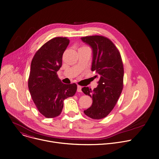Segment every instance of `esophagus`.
<instances>
[{"mask_svg":"<svg viewBox=\"0 0 159 159\" xmlns=\"http://www.w3.org/2000/svg\"><path fill=\"white\" fill-rule=\"evenodd\" d=\"M82 87L81 86H80V85H78L77 86V92H79V93H81L82 92Z\"/></svg>","mask_w":159,"mask_h":159,"instance_id":"obj_1","label":"esophagus"}]
</instances>
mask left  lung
I'll use <instances>...</instances> for the list:
<instances>
[{"instance_id": "1", "label": "left lung", "mask_w": 159, "mask_h": 159, "mask_svg": "<svg viewBox=\"0 0 159 159\" xmlns=\"http://www.w3.org/2000/svg\"><path fill=\"white\" fill-rule=\"evenodd\" d=\"M93 50L91 70L96 71L98 85L93 90L88 87L82 92L92 98V106L85 110L90 118L100 120L107 116L115 106L123 90L124 70L120 53L113 43L102 36L81 38Z\"/></svg>"}]
</instances>
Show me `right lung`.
Here are the masks:
<instances>
[{"label": "right lung", "mask_w": 159, "mask_h": 159, "mask_svg": "<svg viewBox=\"0 0 159 159\" xmlns=\"http://www.w3.org/2000/svg\"><path fill=\"white\" fill-rule=\"evenodd\" d=\"M69 42L63 37L50 39L36 52L31 61L29 90L38 110L47 118L60 115L63 101L77 91V84H63L57 74Z\"/></svg>", "instance_id": "1"}]
</instances>
